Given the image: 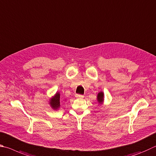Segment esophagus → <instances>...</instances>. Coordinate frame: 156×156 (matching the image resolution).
Returning a JSON list of instances; mask_svg holds the SVG:
<instances>
[{
  "label": "esophagus",
  "mask_w": 156,
  "mask_h": 156,
  "mask_svg": "<svg viewBox=\"0 0 156 156\" xmlns=\"http://www.w3.org/2000/svg\"><path fill=\"white\" fill-rule=\"evenodd\" d=\"M75 97L76 98H79V99H81V98H83V95L80 94H76Z\"/></svg>",
  "instance_id": "1"
}]
</instances>
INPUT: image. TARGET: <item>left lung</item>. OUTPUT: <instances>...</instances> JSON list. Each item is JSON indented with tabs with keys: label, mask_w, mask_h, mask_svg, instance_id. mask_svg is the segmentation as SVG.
<instances>
[{
	"label": "left lung",
	"mask_w": 156,
	"mask_h": 156,
	"mask_svg": "<svg viewBox=\"0 0 156 156\" xmlns=\"http://www.w3.org/2000/svg\"><path fill=\"white\" fill-rule=\"evenodd\" d=\"M97 99H98V101H99V103H101L103 101V92H99V93L98 94Z\"/></svg>",
	"instance_id": "1"
}]
</instances>
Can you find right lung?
Returning <instances> with one entry per match:
<instances>
[{
  "mask_svg": "<svg viewBox=\"0 0 156 156\" xmlns=\"http://www.w3.org/2000/svg\"><path fill=\"white\" fill-rule=\"evenodd\" d=\"M59 99H60V95L59 93H57L53 99H52V100L51 101V105L53 108L57 109V108H59V106L60 105Z\"/></svg>",
  "mask_w": 156,
  "mask_h": 156,
  "instance_id": "obj_1",
  "label": "right lung"
}]
</instances>
